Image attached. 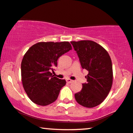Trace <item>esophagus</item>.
Instances as JSON below:
<instances>
[{"label": "esophagus", "instance_id": "34e87169", "mask_svg": "<svg viewBox=\"0 0 133 133\" xmlns=\"http://www.w3.org/2000/svg\"><path fill=\"white\" fill-rule=\"evenodd\" d=\"M66 82H68V83H69V84H70V83H72L73 82V81L72 80H71V79H67L66 80Z\"/></svg>", "mask_w": 133, "mask_h": 133}]
</instances>
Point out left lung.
<instances>
[{
    "label": "left lung",
    "instance_id": "obj_1",
    "mask_svg": "<svg viewBox=\"0 0 133 133\" xmlns=\"http://www.w3.org/2000/svg\"><path fill=\"white\" fill-rule=\"evenodd\" d=\"M82 69L89 74L87 82L75 94L77 102L83 107L93 108L103 102L111 90L113 83L112 63L105 49L93 41H71Z\"/></svg>",
    "mask_w": 133,
    "mask_h": 133
}]
</instances>
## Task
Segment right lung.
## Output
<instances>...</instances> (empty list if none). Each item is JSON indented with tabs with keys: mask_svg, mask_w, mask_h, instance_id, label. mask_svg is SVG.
I'll use <instances>...</instances> for the list:
<instances>
[{
	"mask_svg": "<svg viewBox=\"0 0 133 133\" xmlns=\"http://www.w3.org/2000/svg\"><path fill=\"white\" fill-rule=\"evenodd\" d=\"M72 49L68 41L39 42L30 48L21 64L24 90L33 103L46 106L56 100L64 79L52 76L60 56Z\"/></svg>",
	"mask_w": 133,
	"mask_h": 133,
	"instance_id": "add662e5",
	"label": "right lung"
}]
</instances>
